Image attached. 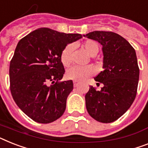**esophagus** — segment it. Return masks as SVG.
<instances>
[{
    "instance_id": "obj_1",
    "label": "esophagus",
    "mask_w": 148,
    "mask_h": 148,
    "mask_svg": "<svg viewBox=\"0 0 148 148\" xmlns=\"http://www.w3.org/2000/svg\"><path fill=\"white\" fill-rule=\"evenodd\" d=\"M78 84H79V83H78L77 81H74V87H77V86H78Z\"/></svg>"
}]
</instances>
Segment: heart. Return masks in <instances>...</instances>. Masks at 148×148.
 I'll list each match as a JSON object with an SVG mask.
<instances>
[{
    "mask_svg": "<svg viewBox=\"0 0 148 148\" xmlns=\"http://www.w3.org/2000/svg\"><path fill=\"white\" fill-rule=\"evenodd\" d=\"M82 49L90 56H95L99 51V45L97 42L93 40H86L82 43ZM72 51L73 46L71 45H68L62 50L61 53V62L64 67H68L71 65L72 62ZM95 70L92 66H86V67H72L68 69L66 72V77L69 80L74 81H83L86 80L94 74Z\"/></svg>",
    "mask_w": 148,
    "mask_h": 148,
    "instance_id": "heart-1",
    "label": "heart"
}]
</instances>
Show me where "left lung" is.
Wrapping results in <instances>:
<instances>
[{"mask_svg":"<svg viewBox=\"0 0 148 148\" xmlns=\"http://www.w3.org/2000/svg\"><path fill=\"white\" fill-rule=\"evenodd\" d=\"M102 45L104 70L94 79L103 84L100 90L90 86L85 96L86 110L99 122L110 123L128 110L137 94L139 68L130 43L112 32L93 31L84 35Z\"/></svg>","mask_w":148,"mask_h":148,"instance_id":"8db88e82","label":"left lung"}]
</instances>
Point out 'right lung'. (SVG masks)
<instances>
[{
    "instance_id": "right-lung-1",
    "label": "right lung",
    "mask_w": 148,
    "mask_h": 148,
    "mask_svg": "<svg viewBox=\"0 0 148 148\" xmlns=\"http://www.w3.org/2000/svg\"><path fill=\"white\" fill-rule=\"evenodd\" d=\"M82 35L66 34L49 28L32 31L20 39L10 64V85L14 101L26 116L47 124L66 109L72 80L60 82L64 74L61 53Z\"/></svg>"
}]
</instances>
